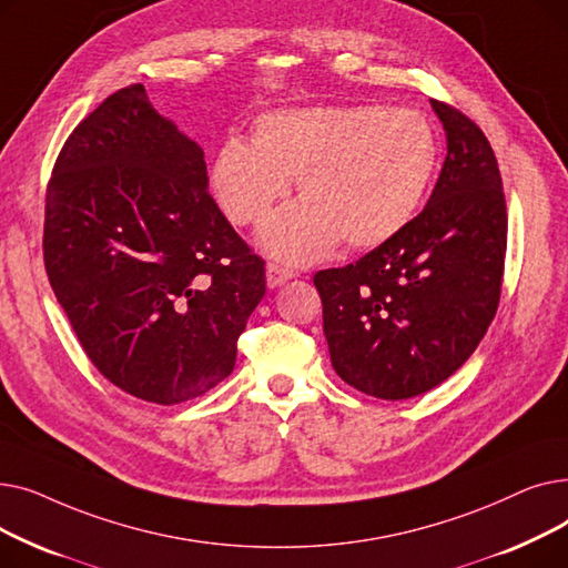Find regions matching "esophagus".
<instances>
[{
  "label": "esophagus",
  "mask_w": 568,
  "mask_h": 568,
  "mask_svg": "<svg viewBox=\"0 0 568 568\" xmlns=\"http://www.w3.org/2000/svg\"><path fill=\"white\" fill-rule=\"evenodd\" d=\"M292 276H294V272H292V268H287V266H281L276 262H268L266 264V285L268 287H278L285 281H290Z\"/></svg>",
  "instance_id": "obj_1"
}]
</instances>
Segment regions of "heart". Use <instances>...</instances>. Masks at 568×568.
I'll list each match as a JSON object with an SVG mask.
<instances>
[{"instance_id":"1","label":"heart","mask_w":568,"mask_h":568,"mask_svg":"<svg viewBox=\"0 0 568 568\" xmlns=\"http://www.w3.org/2000/svg\"><path fill=\"white\" fill-rule=\"evenodd\" d=\"M437 135L409 108L313 105L255 119L251 144L225 142L212 189L234 225L262 223L290 193L304 197L262 227V246L294 264L329 253L338 239L373 248L419 212L437 168Z\"/></svg>"}]
</instances>
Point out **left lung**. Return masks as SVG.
Returning a JSON list of instances; mask_svg holds the SVG:
<instances>
[{"label": "left lung", "instance_id": "left-lung-1", "mask_svg": "<svg viewBox=\"0 0 568 568\" xmlns=\"http://www.w3.org/2000/svg\"><path fill=\"white\" fill-rule=\"evenodd\" d=\"M446 159L424 212L354 264L313 276L332 366L354 389L405 400L452 377L497 313L506 200L488 138L433 101Z\"/></svg>", "mask_w": 568, "mask_h": 568}]
</instances>
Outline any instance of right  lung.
<instances>
[{
    "label": "right lung",
    "instance_id": "1",
    "mask_svg": "<svg viewBox=\"0 0 568 568\" xmlns=\"http://www.w3.org/2000/svg\"><path fill=\"white\" fill-rule=\"evenodd\" d=\"M202 149L129 84L73 129L45 189L43 262L99 373L156 405L223 382L264 260L206 191Z\"/></svg>",
    "mask_w": 568,
    "mask_h": 568
}]
</instances>
